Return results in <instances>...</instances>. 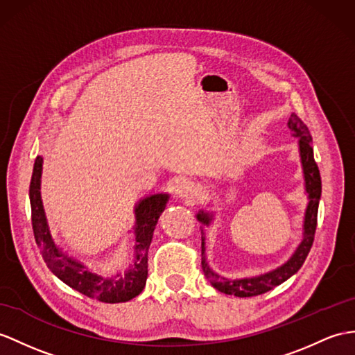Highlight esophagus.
I'll use <instances>...</instances> for the list:
<instances>
[{
  "mask_svg": "<svg viewBox=\"0 0 355 355\" xmlns=\"http://www.w3.org/2000/svg\"><path fill=\"white\" fill-rule=\"evenodd\" d=\"M197 193V187L191 182V180L182 179L179 180L175 187V194L178 197H184V198H193Z\"/></svg>",
  "mask_w": 355,
  "mask_h": 355,
  "instance_id": "1",
  "label": "esophagus"
}]
</instances>
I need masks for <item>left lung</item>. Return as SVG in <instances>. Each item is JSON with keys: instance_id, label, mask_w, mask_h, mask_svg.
Returning <instances> with one entry per match:
<instances>
[{"instance_id": "left-lung-1", "label": "left lung", "mask_w": 355, "mask_h": 355, "mask_svg": "<svg viewBox=\"0 0 355 355\" xmlns=\"http://www.w3.org/2000/svg\"><path fill=\"white\" fill-rule=\"evenodd\" d=\"M288 126L293 135L300 138V155H301V162H302V170H304V180H306V191L309 193V206L306 211V218H304V238H302V243L297 248V252L289 261L282 265L277 270H274L268 274L259 275V277L253 279H241V280H227L220 275L215 274L209 265L206 263L205 257V239L202 236V268L206 275V279L211 282L215 289H218L223 293H227V295H235V297H254L261 295L272 288L279 286L283 282H286L291 275L295 274L300 268L304 263L306 257L312 248L313 239H315V232H316V224H318V206H319V198H321V175H319L318 164L313 158V148H312V135H310L309 128L304 125V122L297 116L291 114ZM197 218L200 220L203 224H209L211 217L207 214L200 212L197 215Z\"/></svg>"}]
</instances>
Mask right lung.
I'll return each instance as SVG.
<instances>
[{"label":"right lung","mask_w":355,"mask_h":355,"mask_svg":"<svg viewBox=\"0 0 355 355\" xmlns=\"http://www.w3.org/2000/svg\"><path fill=\"white\" fill-rule=\"evenodd\" d=\"M42 162V157H37L34 161L30 182V203L34 238H36L40 254L46 266L67 286L84 293L89 298L99 300L102 302H123L137 297L144 289L146 279H148L149 247L159 215L166 209L168 196L155 194L146 197L144 200L138 203L135 207V262L125 275H117L116 279H105L89 271L87 268L67 257L55 247L53 238L49 235L40 198Z\"/></svg>","instance_id":"obj_1"}]
</instances>
